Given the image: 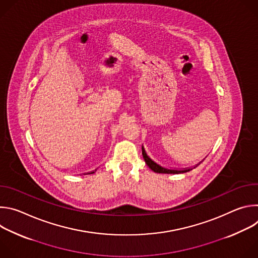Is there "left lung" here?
<instances>
[{"label":"left lung","instance_id":"8db88e82","mask_svg":"<svg viewBox=\"0 0 258 258\" xmlns=\"http://www.w3.org/2000/svg\"><path fill=\"white\" fill-rule=\"evenodd\" d=\"M142 154H143L144 160H145V162L147 163V165H148L153 171L158 172V173H183V172L190 171V170L192 169V167L183 168V169H171V168L163 167V166H161L160 164H158L157 162H155L154 160H152V159L148 156V154L146 153L145 149H143V147H142ZM197 165H198V164H197Z\"/></svg>","mask_w":258,"mask_h":258}]
</instances>
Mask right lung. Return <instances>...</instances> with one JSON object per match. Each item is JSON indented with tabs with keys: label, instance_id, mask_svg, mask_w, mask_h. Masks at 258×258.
Returning a JSON list of instances; mask_svg holds the SVG:
<instances>
[{
	"label": "right lung",
	"instance_id": "add662e5",
	"mask_svg": "<svg viewBox=\"0 0 258 258\" xmlns=\"http://www.w3.org/2000/svg\"><path fill=\"white\" fill-rule=\"evenodd\" d=\"M92 172H94V171H92Z\"/></svg>",
	"mask_w": 258,
	"mask_h": 258
}]
</instances>
